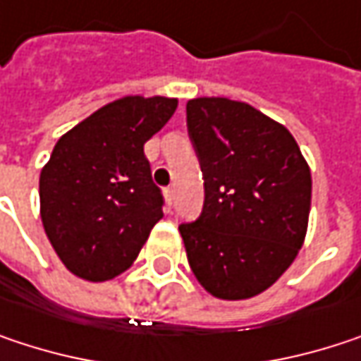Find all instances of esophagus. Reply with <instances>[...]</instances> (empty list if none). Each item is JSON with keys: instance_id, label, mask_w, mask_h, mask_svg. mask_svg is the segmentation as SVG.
<instances>
[{"instance_id": "1", "label": "esophagus", "mask_w": 361, "mask_h": 361, "mask_svg": "<svg viewBox=\"0 0 361 361\" xmlns=\"http://www.w3.org/2000/svg\"><path fill=\"white\" fill-rule=\"evenodd\" d=\"M165 198H167L169 204L173 202V188H167V190H165Z\"/></svg>"}]
</instances>
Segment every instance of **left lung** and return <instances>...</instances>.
<instances>
[{"instance_id":"left-lung-1","label":"left lung","mask_w":361,"mask_h":361,"mask_svg":"<svg viewBox=\"0 0 361 361\" xmlns=\"http://www.w3.org/2000/svg\"><path fill=\"white\" fill-rule=\"evenodd\" d=\"M185 121L204 180L202 213L180 225L188 262L214 298H254L304 244L310 167L289 130L247 103L192 99Z\"/></svg>"}]
</instances>
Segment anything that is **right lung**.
<instances>
[{
  "mask_svg": "<svg viewBox=\"0 0 361 361\" xmlns=\"http://www.w3.org/2000/svg\"><path fill=\"white\" fill-rule=\"evenodd\" d=\"M176 109L178 99L123 97L57 140L39 180L41 219L76 277L107 281L123 273L163 216L145 142Z\"/></svg>",
  "mask_w": 361,
  "mask_h": 361,
  "instance_id": "right-lung-1",
  "label": "right lung"
}]
</instances>
